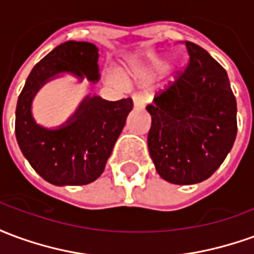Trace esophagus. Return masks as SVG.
Wrapping results in <instances>:
<instances>
[{"instance_id": "esophagus-1", "label": "esophagus", "mask_w": 254, "mask_h": 254, "mask_svg": "<svg viewBox=\"0 0 254 254\" xmlns=\"http://www.w3.org/2000/svg\"><path fill=\"white\" fill-rule=\"evenodd\" d=\"M133 99V106H134V109H144L145 105H147V100L144 98L143 95L140 94H134L132 96Z\"/></svg>"}]
</instances>
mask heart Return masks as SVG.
I'll use <instances>...</instances> for the list:
<instances>
[{
    "instance_id": "1",
    "label": "heart",
    "mask_w": 254,
    "mask_h": 254,
    "mask_svg": "<svg viewBox=\"0 0 254 254\" xmlns=\"http://www.w3.org/2000/svg\"><path fill=\"white\" fill-rule=\"evenodd\" d=\"M167 65H169V58L165 56H154V57H147L143 60L134 58L125 67V74L127 80H133V81L143 80V78H152L165 72ZM105 76L109 83L121 85V87L127 85V80L118 69L109 67L106 70Z\"/></svg>"
}]
</instances>
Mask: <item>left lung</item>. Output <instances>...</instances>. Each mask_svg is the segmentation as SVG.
Returning <instances> with one entry per match:
<instances>
[{
    "label": "left lung",
    "mask_w": 254,
    "mask_h": 254,
    "mask_svg": "<svg viewBox=\"0 0 254 254\" xmlns=\"http://www.w3.org/2000/svg\"><path fill=\"white\" fill-rule=\"evenodd\" d=\"M185 72L147 106L148 149L165 181L193 185L218 170L237 136V102L227 73L202 47L187 42Z\"/></svg>",
    "instance_id": "obj_1"
}]
</instances>
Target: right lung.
<instances>
[{"mask_svg":"<svg viewBox=\"0 0 254 254\" xmlns=\"http://www.w3.org/2000/svg\"><path fill=\"white\" fill-rule=\"evenodd\" d=\"M99 50L89 42L69 41L57 46L36 64L17 100L16 138L32 169L57 187L87 185L99 178L117 138L125 127L133 102H109L87 95L76 111L57 127L39 125L32 116L38 91L54 78L69 74L81 83L100 78Z\"/></svg>","mask_w":254,"mask_h":254,"instance_id":"right-lung-1","label":"right lung"}]
</instances>
